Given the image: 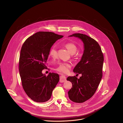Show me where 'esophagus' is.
<instances>
[{
	"label": "esophagus",
	"instance_id": "34e87169",
	"mask_svg": "<svg viewBox=\"0 0 123 123\" xmlns=\"http://www.w3.org/2000/svg\"><path fill=\"white\" fill-rule=\"evenodd\" d=\"M66 78L65 76L63 75H62L60 77V82H64L66 81Z\"/></svg>",
	"mask_w": 123,
	"mask_h": 123
}]
</instances>
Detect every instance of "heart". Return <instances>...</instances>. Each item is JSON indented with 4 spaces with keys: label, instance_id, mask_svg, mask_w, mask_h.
<instances>
[{
    "label": "heart",
    "instance_id": "heart-1",
    "mask_svg": "<svg viewBox=\"0 0 123 123\" xmlns=\"http://www.w3.org/2000/svg\"><path fill=\"white\" fill-rule=\"evenodd\" d=\"M65 47L67 49L69 53L71 54H74L77 51V47L75 44L71 43H68L65 44ZM49 54L50 56L55 59L57 56V50L56 46L54 45L50 50ZM71 67V65L68 63L61 62L60 63L58 66L56 68V70L62 73H67L69 72Z\"/></svg>",
    "mask_w": 123,
    "mask_h": 123
}]
</instances>
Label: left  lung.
Returning <instances> with one entry per match:
<instances>
[{
  "instance_id": "left-lung-1",
  "label": "left lung",
  "mask_w": 123,
  "mask_h": 123,
  "mask_svg": "<svg viewBox=\"0 0 123 123\" xmlns=\"http://www.w3.org/2000/svg\"><path fill=\"white\" fill-rule=\"evenodd\" d=\"M80 39L84 43L83 53L73 72L81 76L67 79L72 83V87L68 91L69 98L76 103H83L91 98L95 93L102 77L104 56L98 42L88 35L74 34L69 36Z\"/></svg>"
}]
</instances>
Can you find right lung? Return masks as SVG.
<instances>
[{
    "label": "right lung",
    "mask_w": 123,
    "mask_h": 123,
    "mask_svg": "<svg viewBox=\"0 0 123 123\" xmlns=\"http://www.w3.org/2000/svg\"><path fill=\"white\" fill-rule=\"evenodd\" d=\"M63 36L50 32H39L28 37L23 43L19 57V71L22 86L27 95L36 102L51 98L59 81L58 74L42 73L51 48Z\"/></svg>",
    "instance_id": "add662e5"
}]
</instances>
